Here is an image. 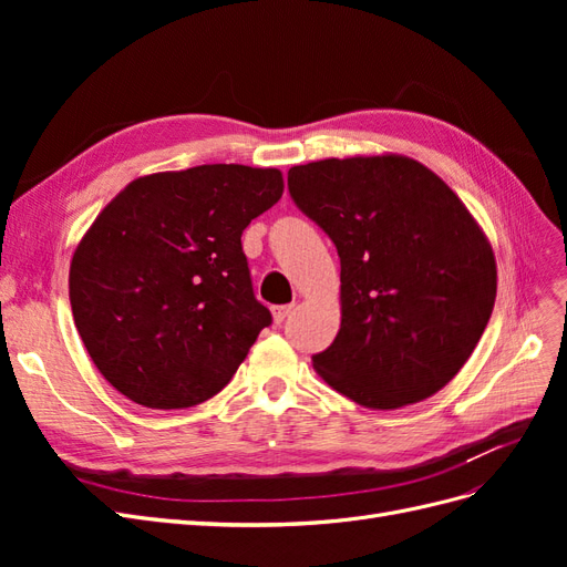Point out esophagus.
Returning a JSON list of instances; mask_svg holds the SVG:
<instances>
[{"label": "esophagus", "mask_w": 567, "mask_h": 567, "mask_svg": "<svg viewBox=\"0 0 567 567\" xmlns=\"http://www.w3.org/2000/svg\"><path fill=\"white\" fill-rule=\"evenodd\" d=\"M293 310H296V305H279V307H274V310H271L274 321H277V323H284L290 315H293Z\"/></svg>", "instance_id": "34e87169"}]
</instances>
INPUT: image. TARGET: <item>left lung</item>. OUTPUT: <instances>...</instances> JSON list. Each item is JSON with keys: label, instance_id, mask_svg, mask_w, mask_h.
Listing matches in <instances>:
<instances>
[{"label": "left lung", "instance_id": "1", "mask_svg": "<svg viewBox=\"0 0 567 567\" xmlns=\"http://www.w3.org/2000/svg\"><path fill=\"white\" fill-rule=\"evenodd\" d=\"M288 194L340 257V331L312 357L321 379L369 409L447 385L496 298L494 252L466 205L404 156L296 165Z\"/></svg>", "mask_w": 567, "mask_h": 567}]
</instances>
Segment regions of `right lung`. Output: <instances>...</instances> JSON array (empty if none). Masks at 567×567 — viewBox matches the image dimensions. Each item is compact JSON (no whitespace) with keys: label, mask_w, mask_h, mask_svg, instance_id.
Returning a JSON list of instances; mask_svg holds the SVG:
<instances>
[{"label":"right lung","mask_w":567,"mask_h":567,"mask_svg":"<svg viewBox=\"0 0 567 567\" xmlns=\"http://www.w3.org/2000/svg\"><path fill=\"white\" fill-rule=\"evenodd\" d=\"M281 194L279 169L219 163L134 179L101 210L68 284L78 333L117 392L186 409L231 381L271 323L241 234Z\"/></svg>","instance_id":"add662e5"}]
</instances>
